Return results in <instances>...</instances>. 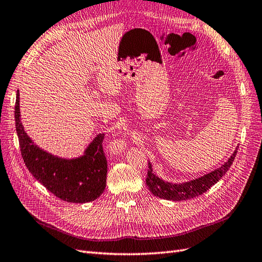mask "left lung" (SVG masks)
Listing matches in <instances>:
<instances>
[{
  "mask_svg": "<svg viewBox=\"0 0 262 262\" xmlns=\"http://www.w3.org/2000/svg\"><path fill=\"white\" fill-rule=\"evenodd\" d=\"M237 150L238 148L236 149L233 156L228 159V161L217 170H214L213 172L195 179V180L181 184H172L161 180V179H159L156 174L152 173L151 164L150 162H148L146 184L149 191H150L154 195L163 200L185 201L196 198L201 195V194L205 193L212 185L217 183L219 180L222 179V177L227 172L228 169L234 162V159L237 155Z\"/></svg>",
  "mask_w": 262,
  "mask_h": 262,
  "instance_id": "8db88e82",
  "label": "left lung"
}]
</instances>
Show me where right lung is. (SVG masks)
Returning a JSON list of instances; mask_svg holds the SVG:
<instances>
[{"mask_svg": "<svg viewBox=\"0 0 262 262\" xmlns=\"http://www.w3.org/2000/svg\"><path fill=\"white\" fill-rule=\"evenodd\" d=\"M19 94L15 102V126L25 166L37 181L54 195L70 203H86L98 199L106 186L107 160L100 134L81 158L66 160L41 150L33 144L19 118Z\"/></svg>", "mask_w": 262, "mask_h": 262, "instance_id": "1", "label": "right lung"}]
</instances>
